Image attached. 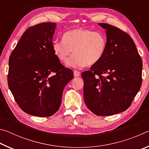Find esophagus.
I'll list each match as a JSON object with an SVG mask.
<instances>
[{
	"label": "esophagus",
	"mask_w": 149,
	"mask_h": 149,
	"mask_svg": "<svg viewBox=\"0 0 149 149\" xmlns=\"http://www.w3.org/2000/svg\"><path fill=\"white\" fill-rule=\"evenodd\" d=\"M74 75L75 77H79L81 75V72L79 71H77V70H74Z\"/></svg>",
	"instance_id": "esophagus-1"
}]
</instances>
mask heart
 Listing matches in <instances>:
<instances>
[{"label":"heart","mask_w":149,"mask_h":149,"mask_svg":"<svg viewBox=\"0 0 149 149\" xmlns=\"http://www.w3.org/2000/svg\"><path fill=\"white\" fill-rule=\"evenodd\" d=\"M107 39L100 32L85 28H75L64 33L62 41L52 42L54 54L60 61L73 68L90 66L100 61L105 54Z\"/></svg>","instance_id":"heart-1"}]
</instances>
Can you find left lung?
I'll list each match as a JSON object with an SVG mask.
<instances>
[{
  "instance_id": "obj_1",
  "label": "left lung",
  "mask_w": 149,
  "mask_h": 149,
  "mask_svg": "<svg viewBox=\"0 0 149 149\" xmlns=\"http://www.w3.org/2000/svg\"><path fill=\"white\" fill-rule=\"evenodd\" d=\"M107 46L100 61L82 72L84 100L93 114L100 116L129 108L142 84L143 62L132 37L108 24Z\"/></svg>"
}]
</instances>
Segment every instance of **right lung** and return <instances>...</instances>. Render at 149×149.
<instances>
[{
	"label": "right lung",
	"instance_id": "add662e5",
	"mask_svg": "<svg viewBox=\"0 0 149 149\" xmlns=\"http://www.w3.org/2000/svg\"><path fill=\"white\" fill-rule=\"evenodd\" d=\"M56 24L29 27L10 56L8 85L19 108L27 114L48 117L58 110L63 90L74 77L52 50Z\"/></svg>",
	"mask_w": 149,
	"mask_h": 149
}]
</instances>
